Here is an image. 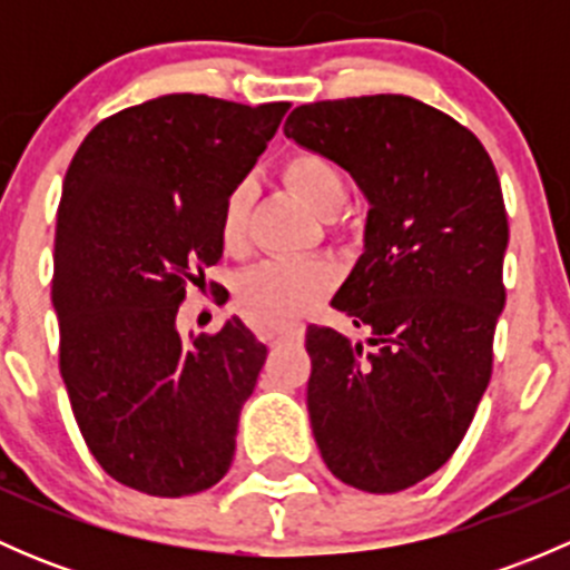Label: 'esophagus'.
<instances>
[{"mask_svg":"<svg viewBox=\"0 0 570 570\" xmlns=\"http://www.w3.org/2000/svg\"><path fill=\"white\" fill-rule=\"evenodd\" d=\"M301 338H303V325H286L281 333H269L267 342L281 344V342H301Z\"/></svg>","mask_w":570,"mask_h":570,"instance_id":"34e87169","label":"esophagus"}]
</instances>
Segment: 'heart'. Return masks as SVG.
Returning <instances> with one entry per match:
<instances>
[{
	"label": "heart",
	"mask_w": 570,
	"mask_h": 570,
	"mask_svg": "<svg viewBox=\"0 0 570 570\" xmlns=\"http://www.w3.org/2000/svg\"><path fill=\"white\" fill-rule=\"evenodd\" d=\"M284 178L297 198L314 215L336 217L347 204V178L336 163L317 151H297L284 163ZM253 187L239 181L223 198L217 234L223 248L239 253L248 245V217H250ZM333 286V269L312 258H273L248 269L237 284V297L243 312L258 325H281V322L308 312L320 303Z\"/></svg>",
	"instance_id": "heart-1"
}]
</instances>
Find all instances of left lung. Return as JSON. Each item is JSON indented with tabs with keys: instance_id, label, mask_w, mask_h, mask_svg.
<instances>
[{
	"instance_id": "left-lung-1",
	"label": "left lung",
	"mask_w": 570,
	"mask_h": 570,
	"mask_svg": "<svg viewBox=\"0 0 570 570\" xmlns=\"http://www.w3.org/2000/svg\"><path fill=\"white\" fill-rule=\"evenodd\" d=\"M284 135L370 204L333 306L370 327L372 350L308 325L314 441L347 485L405 491L450 461L491 381L508 250L497 168L465 126L411 96L303 105Z\"/></svg>"
}]
</instances>
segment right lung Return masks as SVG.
<instances>
[{
	"mask_svg": "<svg viewBox=\"0 0 570 570\" xmlns=\"http://www.w3.org/2000/svg\"><path fill=\"white\" fill-rule=\"evenodd\" d=\"M289 107L159 96L101 120L62 181L60 375L101 469L148 497L206 491L234 461L267 347L239 317L215 336H181L176 314L220 262L223 198Z\"/></svg>",
	"mask_w": 570,
	"mask_h": 570,
	"instance_id": "obj_1",
	"label": "right lung"
}]
</instances>
